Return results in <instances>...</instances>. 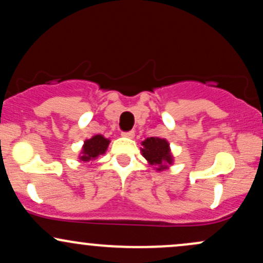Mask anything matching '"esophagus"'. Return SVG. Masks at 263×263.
Returning a JSON list of instances; mask_svg holds the SVG:
<instances>
[{
	"instance_id": "obj_1",
	"label": "esophagus",
	"mask_w": 263,
	"mask_h": 263,
	"mask_svg": "<svg viewBox=\"0 0 263 263\" xmlns=\"http://www.w3.org/2000/svg\"><path fill=\"white\" fill-rule=\"evenodd\" d=\"M123 137H128V138H134L135 136V131H123L121 134Z\"/></svg>"
}]
</instances>
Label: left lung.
<instances>
[{
	"mask_svg": "<svg viewBox=\"0 0 263 263\" xmlns=\"http://www.w3.org/2000/svg\"><path fill=\"white\" fill-rule=\"evenodd\" d=\"M142 155L152 165H156L157 170L161 171L167 168L165 164H171L172 156L170 153V144L165 140L157 137L147 138L142 142Z\"/></svg>",
	"mask_w": 263,
	"mask_h": 263,
	"instance_id": "8db88e82",
	"label": "left lung"
}]
</instances>
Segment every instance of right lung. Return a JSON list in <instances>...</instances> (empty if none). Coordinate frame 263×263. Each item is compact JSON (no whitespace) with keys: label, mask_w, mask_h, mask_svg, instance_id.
Masks as SVG:
<instances>
[{"label":"right lung","mask_w":263,"mask_h":263,"mask_svg":"<svg viewBox=\"0 0 263 263\" xmlns=\"http://www.w3.org/2000/svg\"><path fill=\"white\" fill-rule=\"evenodd\" d=\"M108 142L110 141L102 137L101 135L93 136L92 138L85 141V144H84L83 148V156L80 157V159L84 162H87L90 159L96 158L98 156L104 155L107 149Z\"/></svg>","instance_id":"add662e5"}]
</instances>
